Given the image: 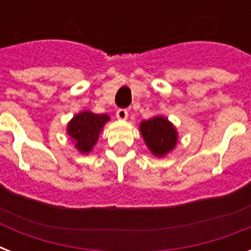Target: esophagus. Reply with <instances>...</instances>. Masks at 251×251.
I'll use <instances>...</instances> for the list:
<instances>
[{
	"label": "esophagus",
	"mask_w": 251,
	"mask_h": 251,
	"mask_svg": "<svg viewBox=\"0 0 251 251\" xmlns=\"http://www.w3.org/2000/svg\"><path fill=\"white\" fill-rule=\"evenodd\" d=\"M116 117H117L118 120H121V121H125L126 118H127V110L118 109L117 112H116Z\"/></svg>",
	"instance_id": "34e87169"
}]
</instances>
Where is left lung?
Here are the masks:
<instances>
[{
	"label": "left lung",
	"mask_w": 251,
	"mask_h": 251,
	"mask_svg": "<svg viewBox=\"0 0 251 251\" xmlns=\"http://www.w3.org/2000/svg\"><path fill=\"white\" fill-rule=\"evenodd\" d=\"M142 137L153 156L164 157L178 142V131L165 116H153L139 124Z\"/></svg>",
	"instance_id": "1"
}]
</instances>
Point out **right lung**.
Listing matches in <instances>:
<instances>
[{"label":"right lung","mask_w":251,"mask_h":251,"mask_svg":"<svg viewBox=\"0 0 251 251\" xmlns=\"http://www.w3.org/2000/svg\"><path fill=\"white\" fill-rule=\"evenodd\" d=\"M110 117L108 114H96L91 110H80L68 122L66 133L76 151L88 155L98 143L100 133Z\"/></svg>","instance_id":"right-lung-1"}]
</instances>
